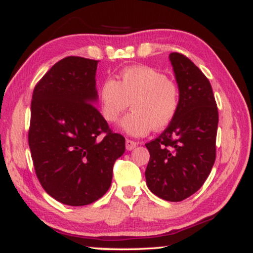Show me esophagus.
Returning <instances> with one entry per match:
<instances>
[{
  "instance_id": "1",
  "label": "esophagus",
  "mask_w": 253,
  "mask_h": 253,
  "mask_svg": "<svg viewBox=\"0 0 253 253\" xmlns=\"http://www.w3.org/2000/svg\"><path fill=\"white\" fill-rule=\"evenodd\" d=\"M136 146H137V142L133 141V140H129V139L126 140V149L127 150H132L135 148Z\"/></svg>"
}]
</instances>
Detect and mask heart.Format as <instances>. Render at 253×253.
I'll use <instances>...</instances> for the list:
<instances>
[{
  "instance_id": "b5f03b06",
  "label": "heart",
  "mask_w": 253,
  "mask_h": 253,
  "mask_svg": "<svg viewBox=\"0 0 253 253\" xmlns=\"http://www.w3.org/2000/svg\"><path fill=\"white\" fill-rule=\"evenodd\" d=\"M98 98L107 123H116L132 104L133 110L121 121V128L129 135L143 136L153 128L164 129L170 125L180 108L181 93L177 83L164 72L140 65L123 69L116 81L105 79Z\"/></svg>"
}]
</instances>
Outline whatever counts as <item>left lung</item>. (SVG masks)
Segmentation results:
<instances>
[{
  "instance_id": "left-lung-1",
  "label": "left lung",
  "mask_w": 253,
  "mask_h": 253,
  "mask_svg": "<svg viewBox=\"0 0 253 253\" xmlns=\"http://www.w3.org/2000/svg\"><path fill=\"white\" fill-rule=\"evenodd\" d=\"M169 59L180 87V108L160 136L146 143L150 159L145 175L153 194L180 202L202 187L215 164L218 110L203 72L182 53L172 52Z\"/></svg>"
}]
</instances>
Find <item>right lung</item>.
I'll use <instances>...</instances> for the list:
<instances>
[{"instance_id": "add662e5", "label": "right lung", "mask_w": 253, "mask_h": 253, "mask_svg": "<svg viewBox=\"0 0 253 253\" xmlns=\"http://www.w3.org/2000/svg\"><path fill=\"white\" fill-rule=\"evenodd\" d=\"M98 60L70 56L35 86L28 140L44 190L63 204L93 203L110 188L125 137L112 132L94 103Z\"/></svg>"}]
</instances>
